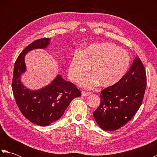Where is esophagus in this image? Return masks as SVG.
I'll list each match as a JSON object with an SVG mask.
<instances>
[{"label":"esophagus","instance_id":"esophagus-1","mask_svg":"<svg viewBox=\"0 0 157 157\" xmlns=\"http://www.w3.org/2000/svg\"><path fill=\"white\" fill-rule=\"evenodd\" d=\"M90 94H91L90 92H84V91L82 92V95L83 96H87L90 95Z\"/></svg>","mask_w":157,"mask_h":157}]
</instances>
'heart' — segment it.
Masks as SVG:
<instances>
[{"instance_id": "heart-1", "label": "heart", "mask_w": 157, "mask_h": 157, "mask_svg": "<svg viewBox=\"0 0 157 157\" xmlns=\"http://www.w3.org/2000/svg\"><path fill=\"white\" fill-rule=\"evenodd\" d=\"M129 64L130 56L125 50L113 43H96L73 56L69 74L73 82H78L90 67L92 73L82 79L79 85L86 89H92L98 84L107 88L120 81Z\"/></svg>"}]
</instances>
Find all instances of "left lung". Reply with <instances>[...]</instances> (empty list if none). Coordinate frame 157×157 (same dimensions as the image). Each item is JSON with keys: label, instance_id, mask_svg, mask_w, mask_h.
Instances as JSON below:
<instances>
[{"label": "left lung", "instance_id": "8db88e82", "mask_svg": "<svg viewBox=\"0 0 157 157\" xmlns=\"http://www.w3.org/2000/svg\"><path fill=\"white\" fill-rule=\"evenodd\" d=\"M146 87L144 67L136 56L129 71L120 81L100 94L101 104L93 113L100 128L114 131L128 123L141 106Z\"/></svg>", "mask_w": 157, "mask_h": 157}]
</instances>
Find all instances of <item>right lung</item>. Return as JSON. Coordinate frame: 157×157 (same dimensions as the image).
<instances>
[{
	"instance_id": "obj_1",
	"label": "right lung",
	"mask_w": 157,
	"mask_h": 157,
	"mask_svg": "<svg viewBox=\"0 0 157 157\" xmlns=\"http://www.w3.org/2000/svg\"><path fill=\"white\" fill-rule=\"evenodd\" d=\"M51 41V38H41L27 46L17 59L13 71L12 90L17 105L26 119L40 126L49 125L61 118L72 100L81 96L75 86L59 73L42 88L31 90L23 85L21 76L26 71V54L35 49L46 48Z\"/></svg>"
}]
</instances>
